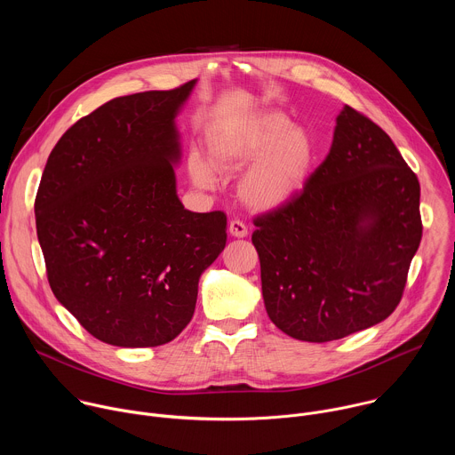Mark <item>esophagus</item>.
<instances>
[{"mask_svg":"<svg viewBox=\"0 0 455 455\" xmlns=\"http://www.w3.org/2000/svg\"><path fill=\"white\" fill-rule=\"evenodd\" d=\"M228 232L234 237H246L248 235V227L241 220H232L228 223Z\"/></svg>","mask_w":455,"mask_h":455,"instance_id":"obj_1","label":"esophagus"}]
</instances>
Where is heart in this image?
Here are the masks:
<instances>
[{
	"label": "heart",
	"instance_id": "heart-1",
	"mask_svg": "<svg viewBox=\"0 0 455 455\" xmlns=\"http://www.w3.org/2000/svg\"><path fill=\"white\" fill-rule=\"evenodd\" d=\"M207 156L193 151L188 170L193 182L209 189L218 172H237L248 166L239 180V198L255 211H271L292 200L306 188L316 148L309 132L291 124L275 108L257 110L244 117L214 126L207 137Z\"/></svg>",
	"mask_w": 455,
	"mask_h": 455
}]
</instances>
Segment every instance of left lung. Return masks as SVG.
<instances>
[{
    "label": "left lung",
    "mask_w": 455,
    "mask_h": 455,
    "mask_svg": "<svg viewBox=\"0 0 455 455\" xmlns=\"http://www.w3.org/2000/svg\"><path fill=\"white\" fill-rule=\"evenodd\" d=\"M269 320L327 343L386 320L421 241L419 182L391 137L345 105L304 191L253 220Z\"/></svg>",
    "instance_id": "8db88e82"
}]
</instances>
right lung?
Masks as SVG:
<instances>
[{
    "mask_svg": "<svg viewBox=\"0 0 455 455\" xmlns=\"http://www.w3.org/2000/svg\"><path fill=\"white\" fill-rule=\"evenodd\" d=\"M195 84L103 103L48 157L36 196L48 282L107 345L173 341L195 315L200 275L227 244L225 212H191L177 196L175 116Z\"/></svg>",
    "mask_w": 455,
    "mask_h": 455,
    "instance_id": "obj_1",
    "label": "right lung"
}]
</instances>
